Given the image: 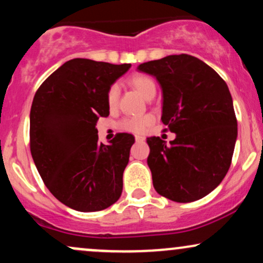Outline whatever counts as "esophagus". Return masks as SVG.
I'll use <instances>...</instances> for the list:
<instances>
[{
	"label": "esophagus",
	"mask_w": 263,
	"mask_h": 263,
	"mask_svg": "<svg viewBox=\"0 0 263 263\" xmlns=\"http://www.w3.org/2000/svg\"><path fill=\"white\" fill-rule=\"evenodd\" d=\"M135 138H136V141H137V142H142V141H144V137H143V136H140V135H136V136H135Z\"/></svg>",
	"instance_id": "esophagus-1"
}]
</instances>
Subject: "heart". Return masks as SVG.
<instances>
[{"mask_svg": "<svg viewBox=\"0 0 263 263\" xmlns=\"http://www.w3.org/2000/svg\"><path fill=\"white\" fill-rule=\"evenodd\" d=\"M128 84L131 85L136 91H138L147 100H151V99L155 98L157 92V84L155 79L152 77L147 74L142 73H136L131 75L128 79ZM119 93L120 89L117 85L110 86V89L107 90L106 100L108 107L114 108L117 105V101H119ZM153 122V117L151 115H144V116L141 117H129V119L122 120L121 122L119 123V127L123 129V131L128 132H143L151 123Z\"/></svg>", "mask_w": 263, "mask_h": 263, "instance_id": "b5f03b06", "label": "heart"}]
</instances>
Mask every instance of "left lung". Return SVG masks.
Returning a JSON list of instances; mask_svg holds the SVG:
<instances>
[{"label": "left lung", "mask_w": 263, "mask_h": 263, "mask_svg": "<svg viewBox=\"0 0 263 263\" xmlns=\"http://www.w3.org/2000/svg\"><path fill=\"white\" fill-rule=\"evenodd\" d=\"M137 69L158 80L162 122L176 134L168 146L159 137L147 138L156 192L177 203L204 198L224 179L236 143L228 85L213 68L188 54L151 60Z\"/></svg>", "instance_id": "obj_1"}]
</instances>
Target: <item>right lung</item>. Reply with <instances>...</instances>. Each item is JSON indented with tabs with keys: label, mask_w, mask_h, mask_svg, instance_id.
<instances>
[{
	"label": "right lung",
	"mask_w": 263,
	"mask_h": 263,
	"mask_svg": "<svg viewBox=\"0 0 263 263\" xmlns=\"http://www.w3.org/2000/svg\"><path fill=\"white\" fill-rule=\"evenodd\" d=\"M131 64L75 58L39 86L29 116L31 153L49 192L71 209L89 213L116 203L135 137L117 134L99 143L96 122L110 114V86Z\"/></svg>",
	"instance_id": "obj_1"
}]
</instances>
